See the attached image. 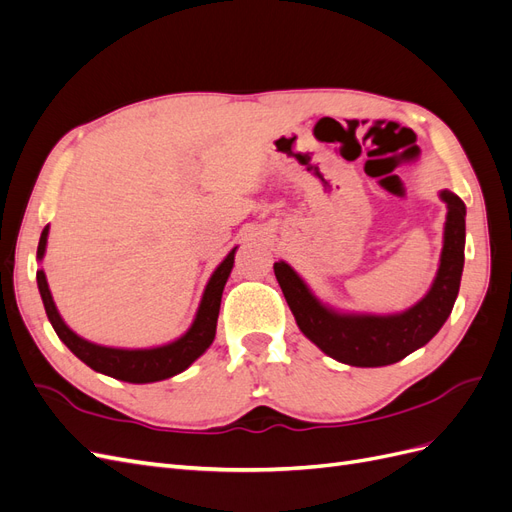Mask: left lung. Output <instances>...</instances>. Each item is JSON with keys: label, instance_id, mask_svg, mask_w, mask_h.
Returning <instances> with one entry per match:
<instances>
[{"label": "left lung", "instance_id": "obj_1", "mask_svg": "<svg viewBox=\"0 0 512 512\" xmlns=\"http://www.w3.org/2000/svg\"><path fill=\"white\" fill-rule=\"evenodd\" d=\"M446 203L444 241L438 273L425 297L399 314L339 312L322 303L288 262L273 265L286 303L301 333L331 359L352 367H384L423 348L451 316L459 294L466 247V205L451 190H442Z\"/></svg>", "mask_w": 512, "mask_h": 512}]
</instances>
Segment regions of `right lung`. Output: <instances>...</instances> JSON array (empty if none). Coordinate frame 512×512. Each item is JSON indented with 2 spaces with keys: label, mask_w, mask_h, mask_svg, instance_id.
I'll list each match as a JSON object with an SVG mask.
<instances>
[{
  "label": "right lung",
  "mask_w": 512,
  "mask_h": 512,
  "mask_svg": "<svg viewBox=\"0 0 512 512\" xmlns=\"http://www.w3.org/2000/svg\"><path fill=\"white\" fill-rule=\"evenodd\" d=\"M46 239H49V226H44L40 235L38 254H36L38 262H42L44 258ZM235 252L237 247H232L228 256L211 273L190 329L181 337L173 339V342L153 346V348L100 346V344L89 342V339L81 335H76L57 312V305L49 290V282H46V275L42 269L36 271V282H38L40 297L46 309V316H49L57 337L74 352V356H79L85 365L98 371V374L111 376L123 382H132V384H147V382H160L181 374V371L188 369L198 356H203L207 348L213 344L215 327H218L222 292L230 277L232 265H235Z\"/></svg>",
  "instance_id": "obj_1"
}]
</instances>
